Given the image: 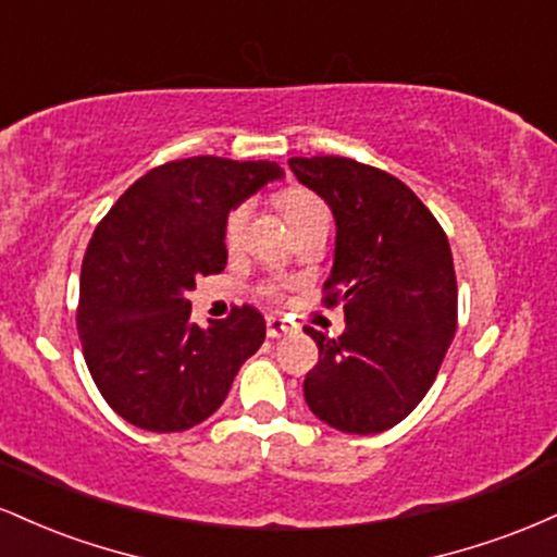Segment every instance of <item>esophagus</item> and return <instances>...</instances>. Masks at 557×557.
<instances>
[{"instance_id": "34e87169", "label": "esophagus", "mask_w": 557, "mask_h": 557, "mask_svg": "<svg viewBox=\"0 0 557 557\" xmlns=\"http://www.w3.org/2000/svg\"><path fill=\"white\" fill-rule=\"evenodd\" d=\"M290 330H293V324L285 322L283 317H277V314L267 317V335H270V337H283Z\"/></svg>"}]
</instances>
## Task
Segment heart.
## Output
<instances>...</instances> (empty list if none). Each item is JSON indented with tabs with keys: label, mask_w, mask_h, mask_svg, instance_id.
Returning a JSON list of instances; mask_svg holds the SVG:
<instances>
[{
	"label": "heart",
	"mask_w": 557,
	"mask_h": 557,
	"mask_svg": "<svg viewBox=\"0 0 557 557\" xmlns=\"http://www.w3.org/2000/svg\"><path fill=\"white\" fill-rule=\"evenodd\" d=\"M277 203L280 209H283L287 222L290 225H296V222L306 220V216L317 214V212H324V203L319 201V198L311 194V190H304V188H287L283 194L277 196ZM246 220H248V207L246 203H240V207H235L233 212L227 214L225 220V243L230 248L238 246L240 238H243V227H246Z\"/></svg>",
	"instance_id": "b5f03b06"
}]
</instances>
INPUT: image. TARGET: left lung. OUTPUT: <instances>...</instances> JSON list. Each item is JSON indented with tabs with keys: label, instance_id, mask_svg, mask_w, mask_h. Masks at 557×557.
Here are the masks:
<instances>
[{
	"label": "left lung",
	"instance_id": "left-lung-1",
	"mask_svg": "<svg viewBox=\"0 0 557 557\" xmlns=\"http://www.w3.org/2000/svg\"><path fill=\"white\" fill-rule=\"evenodd\" d=\"M287 164L335 216L324 304L345 314L341 337L306 327L319 345L306 403L341 432H385L419 406L456 335L450 243L419 196L387 172L345 157Z\"/></svg>",
	"mask_w": 557,
	"mask_h": 557
}]
</instances>
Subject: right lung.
<instances>
[{"label": "right lung", "mask_w": 557, "mask_h": 557, "mask_svg": "<svg viewBox=\"0 0 557 557\" xmlns=\"http://www.w3.org/2000/svg\"><path fill=\"white\" fill-rule=\"evenodd\" d=\"M283 177L277 162H168L133 183L94 230L81 267L78 335L101 398L127 424H201L264 343L253 306L198 327L188 293L201 274L225 270L227 214Z\"/></svg>", "instance_id": "add662e5"}]
</instances>
